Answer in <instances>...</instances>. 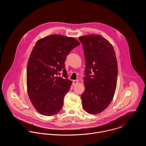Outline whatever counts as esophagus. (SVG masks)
Here are the masks:
<instances>
[{
    "label": "esophagus",
    "mask_w": 146,
    "mask_h": 146,
    "mask_svg": "<svg viewBox=\"0 0 146 146\" xmlns=\"http://www.w3.org/2000/svg\"><path fill=\"white\" fill-rule=\"evenodd\" d=\"M78 83V80H74L73 82H72L73 85H76V84H77Z\"/></svg>",
    "instance_id": "esophagus-1"
}]
</instances>
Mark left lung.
<instances>
[{"mask_svg":"<svg viewBox=\"0 0 146 146\" xmlns=\"http://www.w3.org/2000/svg\"><path fill=\"white\" fill-rule=\"evenodd\" d=\"M85 58V91L81 95L84 109L98 114L109 106L114 96L117 78V62L112 45L100 35L79 38Z\"/></svg>","mask_w":146,"mask_h":146,"instance_id":"obj_1","label":"left lung"}]
</instances>
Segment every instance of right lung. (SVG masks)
Returning <instances> with one entry per match:
<instances>
[{"instance_id": "add662e5", "label": "right lung", "mask_w": 146, "mask_h": 146, "mask_svg": "<svg viewBox=\"0 0 146 146\" xmlns=\"http://www.w3.org/2000/svg\"><path fill=\"white\" fill-rule=\"evenodd\" d=\"M80 44L72 37L58 34L36 42L27 62L26 84L29 97L41 115L53 116L62 108L64 96L72 84L67 79L64 62L70 52ZM61 70L65 80L55 76Z\"/></svg>"}]
</instances>
